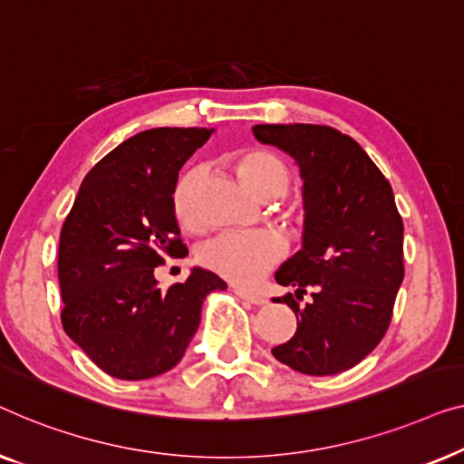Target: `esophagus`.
<instances>
[{
	"label": "esophagus",
	"mask_w": 464,
	"mask_h": 464,
	"mask_svg": "<svg viewBox=\"0 0 464 464\" xmlns=\"http://www.w3.org/2000/svg\"><path fill=\"white\" fill-rule=\"evenodd\" d=\"M235 295H237L241 300H246V303H250V304H265L266 303V296L254 295V292L246 290V288H235Z\"/></svg>",
	"instance_id": "1"
}]
</instances>
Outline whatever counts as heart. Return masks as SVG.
I'll use <instances>...</instances> for the list:
<instances>
[{
  "mask_svg": "<svg viewBox=\"0 0 464 464\" xmlns=\"http://www.w3.org/2000/svg\"><path fill=\"white\" fill-rule=\"evenodd\" d=\"M235 169L252 193L263 199L279 198L290 187V169L282 158L265 149H247L235 155ZM199 168L182 169L172 187V212L180 227L193 229L195 187ZM285 254V241L276 231L220 233L199 247L198 260L206 269L239 285H252L277 265Z\"/></svg>",
  "mask_w": 464,
  "mask_h": 464,
  "instance_id": "b5f03b06",
  "label": "heart"
}]
</instances>
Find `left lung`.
Masks as SVG:
<instances>
[{
	"label": "left lung",
	"instance_id": "1",
	"mask_svg": "<svg viewBox=\"0 0 464 464\" xmlns=\"http://www.w3.org/2000/svg\"><path fill=\"white\" fill-rule=\"evenodd\" d=\"M256 140L295 158L304 231L276 282L296 288L276 303L295 311V336L271 349L292 370L330 376L360 363L387 332L403 282V223L393 188L368 153L330 126L260 123ZM312 290V300L298 299Z\"/></svg>",
	"mask_w": 464,
	"mask_h": 464
}]
</instances>
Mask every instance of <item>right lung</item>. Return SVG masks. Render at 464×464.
I'll return each mask as SVG.
<instances>
[{
  "mask_svg": "<svg viewBox=\"0 0 464 464\" xmlns=\"http://www.w3.org/2000/svg\"><path fill=\"white\" fill-rule=\"evenodd\" d=\"M208 128H153L123 140L90 169L58 244L61 322L109 376L145 381L172 370L198 332L201 304L227 284L193 266L185 284L158 288L155 266L187 246L172 212L185 161Z\"/></svg>",
  "mask_w": 464,
  "mask_h": 464,
  "instance_id": "add662e5",
  "label": "right lung"
}]
</instances>
